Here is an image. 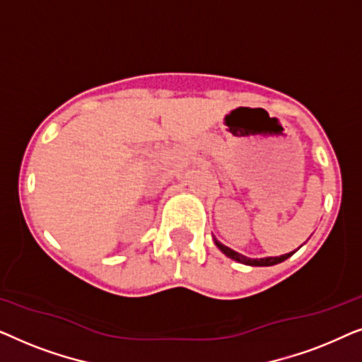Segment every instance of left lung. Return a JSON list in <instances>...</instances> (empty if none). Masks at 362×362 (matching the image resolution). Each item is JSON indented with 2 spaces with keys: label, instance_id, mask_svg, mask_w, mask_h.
<instances>
[{
  "label": "left lung",
  "instance_id": "obj_1",
  "mask_svg": "<svg viewBox=\"0 0 362 362\" xmlns=\"http://www.w3.org/2000/svg\"><path fill=\"white\" fill-rule=\"evenodd\" d=\"M216 240V239H214ZM216 245L219 247V249L224 252L227 257H230L232 260L235 262H240V264H245V265H252V267H270V265H276L280 264V262H284L288 259L295 254V252H290V254H285V255H280V257H267V259H249V257H244L240 254H237L235 250L229 249V247H226L224 244H221L219 240H216Z\"/></svg>",
  "mask_w": 362,
  "mask_h": 362
}]
</instances>
